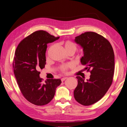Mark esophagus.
Returning a JSON list of instances; mask_svg holds the SVG:
<instances>
[{"instance_id": "obj_1", "label": "esophagus", "mask_w": 127, "mask_h": 127, "mask_svg": "<svg viewBox=\"0 0 127 127\" xmlns=\"http://www.w3.org/2000/svg\"><path fill=\"white\" fill-rule=\"evenodd\" d=\"M67 77H64V78H61V81H62V82H64V80H66V79H67Z\"/></svg>"}]
</instances>
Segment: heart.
Returning a JSON list of instances; mask_svg holds the SVG:
<instances>
[{
  "label": "heart",
  "instance_id": "b5f03b06",
  "mask_svg": "<svg viewBox=\"0 0 127 127\" xmlns=\"http://www.w3.org/2000/svg\"><path fill=\"white\" fill-rule=\"evenodd\" d=\"M64 47L67 52L69 51H73L74 52L77 50V45L70 40H66L64 42ZM72 66L71 64H63L60 68L61 71L64 73H66L68 68Z\"/></svg>",
  "mask_w": 127,
  "mask_h": 127
}]
</instances>
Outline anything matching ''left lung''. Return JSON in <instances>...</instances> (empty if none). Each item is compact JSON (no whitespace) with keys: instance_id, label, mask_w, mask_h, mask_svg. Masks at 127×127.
I'll return each instance as SVG.
<instances>
[{"instance_id":"obj_1","label":"left lung","mask_w":127,"mask_h":127,"mask_svg":"<svg viewBox=\"0 0 127 127\" xmlns=\"http://www.w3.org/2000/svg\"><path fill=\"white\" fill-rule=\"evenodd\" d=\"M75 41L83 49L80 59L90 71L89 79L77 76L78 85L74 92L77 102L85 106L101 99L110 87L114 71V54L112 45L104 37L93 32H86L76 36Z\"/></svg>"}]
</instances>
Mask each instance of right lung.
<instances>
[{"label":"right lung","mask_w":127,"mask_h":127,"mask_svg":"<svg viewBox=\"0 0 127 127\" xmlns=\"http://www.w3.org/2000/svg\"><path fill=\"white\" fill-rule=\"evenodd\" d=\"M59 38L44 31H37L21 41L15 51L13 63L15 78L23 95L34 105L47 104L61 83L60 79L43 82L39 71L45 67L47 44Z\"/></svg>","instance_id":"obj_1"}]
</instances>
